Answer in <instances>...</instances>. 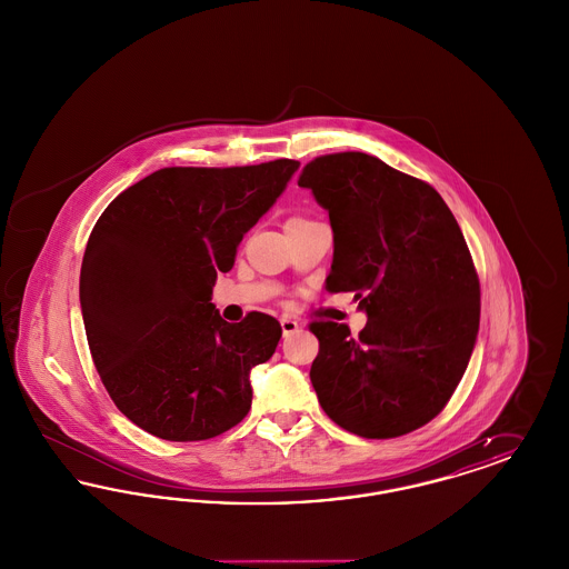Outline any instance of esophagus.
Masks as SVG:
<instances>
[{"mask_svg": "<svg viewBox=\"0 0 569 569\" xmlns=\"http://www.w3.org/2000/svg\"><path fill=\"white\" fill-rule=\"evenodd\" d=\"M281 322V330H283V337H288V335H295L300 325H298L297 320H292V318H281L279 320Z\"/></svg>", "mask_w": 569, "mask_h": 569, "instance_id": "esophagus-1", "label": "esophagus"}]
</instances>
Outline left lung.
<instances>
[{"label":"left lung","mask_w":569,"mask_h":569,"mask_svg":"<svg viewBox=\"0 0 569 569\" xmlns=\"http://www.w3.org/2000/svg\"><path fill=\"white\" fill-rule=\"evenodd\" d=\"M300 188L328 211V292H353L367 326L353 339L313 322L311 383L346 431L409 433L450 401L480 328V281L459 223L437 191L373 156L348 151L302 168Z\"/></svg>","instance_id":"8db88e82"}]
</instances>
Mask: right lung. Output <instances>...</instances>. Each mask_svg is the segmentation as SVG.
Returning <instances> with one entry per match:
<instances>
[{
  "label": "right lung",
  "instance_id": "right-lung-1",
  "mask_svg": "<svg viewBox=\"0 0 569 569\" xmlns=\"http://www.w3.org/2000/svg\"><path fill=\"white\" fill-rule=\"evenodd\" d=\"M298 166L162 168L93 226L79 286L84 332L110 399L142 431L200 441L247 416L249 373L274 353L281 326L260 311L226 322L213 286Z\"/></svg>",
  "mask_w": 569,
  "mask_h": 569
}]
</instances>
